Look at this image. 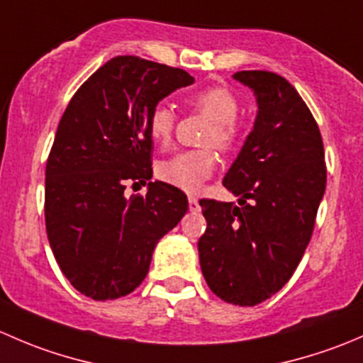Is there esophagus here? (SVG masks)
I'll return each mask as SVG.
<instances>
[{"label":"esophagus","mask_w":363,"mask_h":363,"mask_svg":"<svg viewBox=\"0 0 363 363\" xmlns=\"http://www.w3.org/2000/svg\"><path fill=\"white\" fill-rule=\"evenodd\" d=\"M188 203H189V211H191V212H199V211H200L199 200H196L195 196H189V199H188Z\"/></svg>","instance_id":"obj_1"}]
</instances>
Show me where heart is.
Returning a JSON list of instances; mask_svg holds the SVG:
<instances>
[{
	"label": "heart",
	"instance_id": "1",
	"mask_svg": "<svg viewBox=\"0 0 363 363\" xmlns=\"http://www.w3.org/2000/svg\"><path fill=\"white\" fill-rule=\"evenodd\" d=\"M186 105L193 112L202 113L211 121V128L203 138L205 145H216L221 151H228L239 138V98L223 86H212L199 89L186 98ZM177 117L167 104L152 107L147 119V130L152 142L160 147L170 144ZM216 168V156L211 149L200 151H184L170 156L158 163V177L167 184L175 186L184 191H196L212 175Z\"/></svg>",
	"mask_w": 363,
	"mask_h": 363
}]
</instances>
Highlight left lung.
<instances>
[{"label": "left lung", "mask_w": 363, "mask_h": 363, "mask_svg": "<svg viewBox=\"0 0 363 363\" xmlns=\"http://www.w3.org/2000/svg\"><path fill=\"white\" fill-rule=\"evenodd\" d=\"M233 79L255 91L258 113L223 179L239 205L200 200L207 228L199 255L212 294L246 307L294 276L313 235L327 164L320 128L284 77L246 69Z\"/></svg>", "instance_id": "8db88e82"}]
</instances>
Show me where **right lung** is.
<instances>
[{
    "label": "right lung",
    "mask_w": 363,
    "mask_h": 363,
    "mask_svg": "<svg viewBox=\"0 0 363 363\" xmlns=\"http://www.w3.org/2000/svg\"><path fill=\"white\" fill-rule=\"evenodd\" d=\"M195 82L188 72L137 56L100 67L69 100L45 167V228L61 272L93 300H112L145 279L152 251L188 211L152 177V107Z\"/></svg>",
    "instance_id": "1"
}]
</instances>
